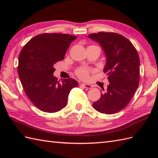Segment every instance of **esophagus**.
<instances>
[{
  "label": "esophagus",
  "instance_id": "obj_1",
  "mask_svg": "<svg viewBox=\"0 0 158 158\" xmlns=\"http://www.w3.org/2000/svg\"><path fill=\"white\" fill-rule=\"evenodd\" d=\"M80 86L83 87L86 89H91L92 88V86L89 84H87V83H80Z\"/></svg>",
  "mask_w": 158,
  "mask_h": 158
}]
</instances>
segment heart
Returning <instances> with one entry per match:
<instances>
[{
    "mask_svg": "<svg viewBox=\"0 0 158 158\" xmlns=\"http://www.w3.org/2000/svg\"><path fill=\"white\" fill-rule=\"evenodd\" d=\"M76 74L77 76L82 79H87L89 77V70L85 67L79 68L76 71Z\"/></svg>",
    "mask_w": 158,
    "mask_h": 158,
    "instance_id": "heart-1",
    "label": "heart"
}]
</instances>
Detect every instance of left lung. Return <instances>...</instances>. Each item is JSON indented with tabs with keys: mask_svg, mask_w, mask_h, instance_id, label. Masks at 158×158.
I'll return each instance as SVG.
<instances>
[{
	"mask_svg": "<svg viewBox=\"0 0 158 158\" xmlns=\"http://www.w3.org/2000/svg\"><path fill=\"white\" fill-rule=\"evenodd\" d=\"M99 43L105 51L106 63L104 73L109 85L98 100L92 104L97 111L114 114L128 105L138 88L140 59L135 46L123 36L115 32H100L88 35Z\"/></svg>",
	"mask_w": 158,
	"mask_h": 158,
	"instance_id": "1",
	"label": "left lung"
}]
</instances>
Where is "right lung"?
Returning <instances> with one entry per match:
<instances>
[{
	"label": "right lung",
	"instance_id": "right-lung-1",
	"mask_svg": "<svg viewBox=\"0 0 158 158\" xmlns=\"http://www.w3.org/2000/svg\"><path fill=\"white\" fill-rule=\"evenodd\" d=\"M77 36L59 33L35 36L23 46L18 58V72L23 89L32 103L43 112L55 113L65 107L69 93L78 86L74 79L60 83L53 76V65L64 58Z\"/></svg>",
	"mask_w": 158,
	"mask_h": 158
}]
</instances>
